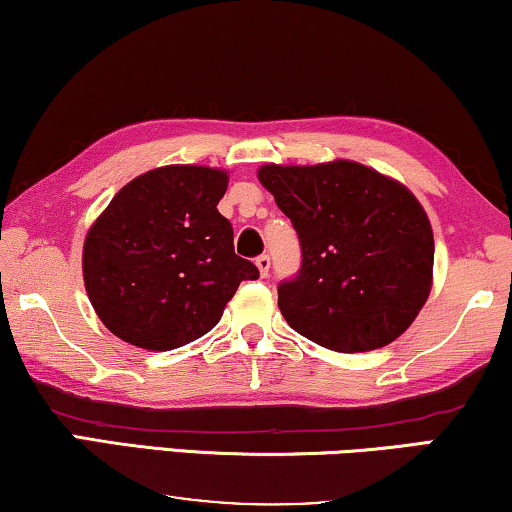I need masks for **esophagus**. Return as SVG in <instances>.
<instances>
[{
  "mask_svg": "<svg viewBox=\"0 0 512 512\" xmlns=\"http://www.w3.org/2000/svg\"><path fill=\"white\" fill-rule=\"evenodd\" d=\"M256 268L261 272V277H268V270H270V256L268 254H261L256 258Z\"/></svg>",
  "mask_w": 512,
  "mask_h": 512,
  "instance_id": "obj_1",
  "label": "esophagus"
}]
</instances>
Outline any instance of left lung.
Here are the masks:
<instances>
[{
  "mask_svg": "<svg viewBox=\"0 0 512 512\" xmlns=\"http://www.w3.org/2000/svg\"><path fill=\"white\" fill-rule=\"evenodd\" d=\"M258 181L296 228L303 263L279 284L293 331L333 352L394 342L422 310L433 233L408 188L352 160L263 165Z\"/></svg>",
  "mask_w": 512,
  "mask_h": 512,
  "instance_id": "1",
  "label": "left lung"
}]
</instances>
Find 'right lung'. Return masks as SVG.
<instances>
[{"mask_svg": "<svg viewBox=\"0 0 512 512\" xmlns=\"http://www.w3.org/2000/svg\"><path fill=\"white\" fill-rule=\"evenodd\" d=\"M226 188L223 170L167 165L125 184L97 216L83 284L116 338L153 352L184 347L219 324L242 279H258L216 209Z\"/></svg>", "mask_w": 512, "mask_h": 512, "instance_id": "right-lung-1", "label": "right lung"}]
</instances>
